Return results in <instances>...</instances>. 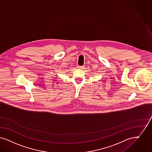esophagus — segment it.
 I'll return each instance as SVG.
<instances>
[{
  "mask_svg": "<svg viewBox=\"0 0 152 152\" xmlns=\"http://www.w3.org/2000/svg\"><path fill=\"white\" fill-rule=\"evenodd\" d=\"M78 68L79 69H83L84 68V66H78Z\"/></svg>",
  "mask_w": 152,
  "mask_h": 152,
  "instance_id": "34e87169",
  "label": "esophagus"
}]
</instances>
